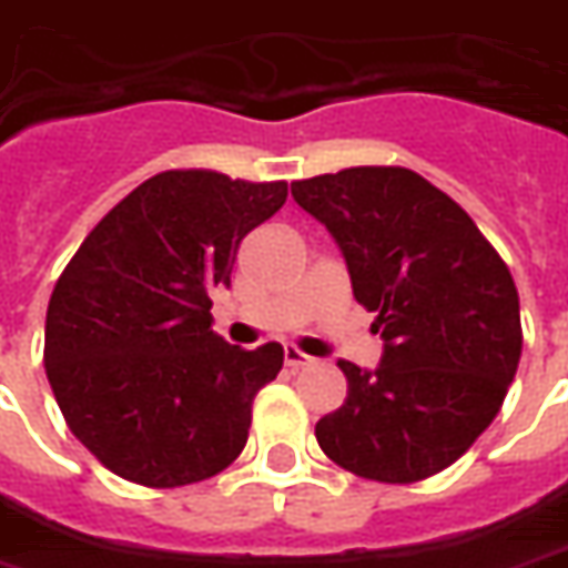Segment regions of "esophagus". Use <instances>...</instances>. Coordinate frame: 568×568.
Returning <instances> with one entry per match:
<instances>
[{"label":"esophagus","instance_id":"34e87169","mask_svg":"<svg viewBox=\"0 0 568 568\" xmlns=\"http://www.w3.org/2000/svg\"><path fill=\"white\" fill-rule=\"evenodd\" d=\"M284 363H287L290 369L296 372V369H305V366H312L314 359L308 357V354H302L300 347L287 345V347H284Z\"/></svg>","mask_w":568,"mask_h":568}]
</instances>
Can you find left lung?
I'll list each match as a JSON object with an SVG mask.
<instances>
[{
    "label": "left lung",
    "mask_w": 568,
    "mask_h": 568,
    "mask_svg": "<svg viewBox=\"0 0 568 568\" xmlns=\"http://www.w3.org/2000/svg\"><path fill=\"white\" fill-rule=\"evenodd\" d=\"M290 193L329 230L384 338L378 369L338 359L347 399L317 420V445L369 481L448 469L494 424L520 363V302L503 256L412 169L357 165L293 181Z\"/></svg>",
    "instance_id": "1"
}]
</instances>
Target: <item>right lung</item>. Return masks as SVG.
<instances>
[{"label": "right lung", "mask_w": 568, "mask_h": 568, "mask_svg": "<svg viewBox=\"0 0 568 568\" xmlns=\"http://www.w3.org/2000/svg\"><path fill=\"white\" fill-rule=\"evenodd\" d=\"M287 199L284 181L211 169L148 178L93 226L57 281L44 369L74 438L126 481L184 487L242 454L251 405L284 366L211 329L239 244Z\"/></svg>", "instance_id": "1"}]
</instances>
